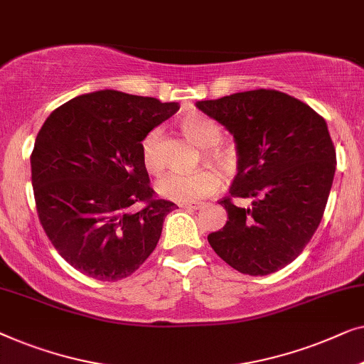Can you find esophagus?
<instances>
[{
	"instance_id": "1",
	"label": "esophagus",
	"mask_w": 364,
	"mask_h": 364,
	"mask_svg": "<svg viewBox=\"0 0 364 364\" xmlns=\"http://www.w3.org/2000/svg\"><path fill=\"white\" fill-rule=\"evenodd\" d=\"M206 206L203 201H191V203H180V208L189 209V211H196V209H201Z\"/></svg>"
}]
</instances>
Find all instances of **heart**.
<instances>
[{"label":"heart","mask_w":364,"mask_h":364,"mask_svg":"<svg viewBox=\"0 0 364 364\" xmlns=\"http://www.w3.org/2000/svg\"><path fill=\"white\" fill-rule=\"evenodd\" d=\"M181 129L189 140L198 146L206 148V158L224 173H232L237 166V158L232 150L219 148L223 140V130L216 122L204 115H188L181 120ZM161 130L153 129L141 140L143 165L148 171H158L161 168L160 151ZM221 178L211 168H201L193 173L170 171L156 183V191L163 198L178 203H191L206 198L219 188Z\"/></svg>","instance_id":"heart-1"}]
</instances>
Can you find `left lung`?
<instances>
[{
	"label": "left lung",
	"mask_w": 364,
	"mask_h": 364,
	"mask_svg": "<svg viewBox=\"0 0 364 364\" xmlns=\"http://www.w3.org/2000/svg\"><path fill=\"white\" fill-rule=\"evenodd\" d=\"M196 107L226 127L235 141L237 175L226 226L208 235L224 262L269 275L299 257L320 226L333 184L336 153L323 117L279 90L237 92ZM232 197H252L249 208Z\"/></svg>",
	"instance_id": "obj_1"
}]
</instances>
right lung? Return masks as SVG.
I'll use <instances>...</instances> for the list:
<instances>
[{
    "label": "right lung",
    "mask_w": 364,
    "mask_h": 364,
    "mask_svg": "<svg viewBox=\"0 0 364 364\" xmlns=\"http://www.w3.org/2000/svg\"><path fill=\"white\" fill-rule=\"evenodd\" d=\"M178 110L176 102L105 89L74 97L41 127L31 155L39 221L87 277L125 279L155 250L176 204L155 198L141 140ZM136 202L146 204L138 213Z\"/></svg>",
    "instance_id": "obj_1"
}]
</instances>
